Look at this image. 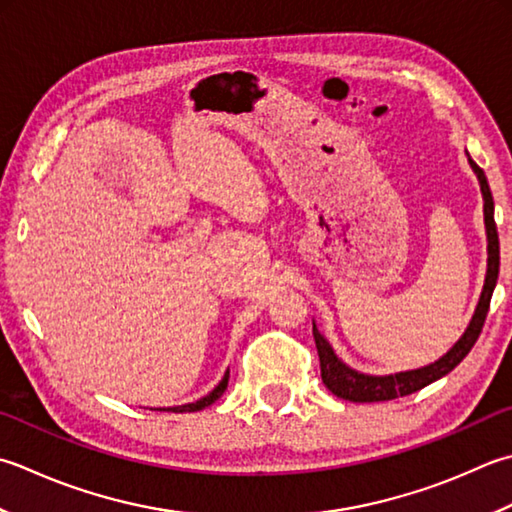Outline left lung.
Segmentation results:
<instances>
[{"label": "left lung", "mask_w": 512, "mask_h": 512, "mask_svg": "<svg viewBox=\"0 0 512 512\" xmlns=\"http://www.w3.org/2000/svg\"><path fill=\"white\" fill-rule=\"evenodd\" d=\"M468 164L475 170L479 179V188H482L484 197V224H486V239H488V270H486V282L482 297H479V304L475 308V315L470 319L468 328L464 335L459 337V342L448 350L444 357H439L435 364H428L417 370H406V373H395V375H364L357 373L350 366H346L342 359L335 355L333 346H330L324 335L319 333L315 322H313V337L319 355V368H322V382L330 393L337 395L339 399H348V402H388V399H397L415 393V390H422L424 386L437 382L444 375H448L462 359L470 353V348L475 346L479 333H482L490 297H493V290L497 284L499 275V237H497V226H495V202L493 193L488 188V179L484 170L479 168L473 159L468 155Z\"/></svg>", "instance_id": "1"}]
</instances>
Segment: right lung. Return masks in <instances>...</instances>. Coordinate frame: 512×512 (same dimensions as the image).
<instances>
[{"label":"right lung","instance_id":"right-lung-1","mask_svg":"<svg viewBox=\"0 0 512 512\" xmlns=\"http://www.w3.org/2000/svg\"><path fill=\"white\" fill-rule=\"evenodd\" d=\"M226 386H228V370H226V375L222 377V382H219V384H217L213 390H210V393H208L206 397L197 399V402H193V404L173 406V408H168V410H170V413H197V410H202V408H206V406H210V404H215L217 399L224 395Z\"/></svg>","mask_w":512,"mask_h":512}]
</instances>
